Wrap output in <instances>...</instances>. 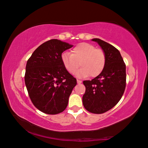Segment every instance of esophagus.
Listing matches in <instances>:
<instances>
[{
    "label": "esophagus",
    "instance_id": "34e87169",
    "mask_svg": "<svg viewBox=\"0 0 148 148\" xmlns=\"http://www.w3.org/2000/svg\"><path fill=\"white\" fill-rule=\"evenodd\" d=\"M77 83H78V84H81L82 83V80H79V79H77Z\"/></svg>",
    "mask_w": 148,
    "mask_h": 148
}]
</instances>
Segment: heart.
Masks as SVG:
<instances>
[{
    "mask_svg": "<svg viewBox=\"0 0 148 148\" xmlns=\"http://www.w3.org/2000/svg\"><path fill=\"white\" fill-rule=\"evenodd\" d=\"M61 61L64 69L71 74L76 72L79 78L90 75L94 78L101 73L106 63V55L102 49H95L93 45L82 43L72 50V53L64 52L61 55Z\"/></svg>",
    "mask_w": 148,
    "mask_h": 148,
    "instance_id": "obj_1",
    "label": "heart"
}]
</instances>
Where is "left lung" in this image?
<instances>
[{"label":"left lung","mask_w":148,"mask_h":148,"mask_svg":"<svg viewBox=\"0 0 148 148\" xmlns=\"http://www.w3.org/2000/svg\"><path fill=\"white\" fill-rule=\"evenodd\" d=\"M106 55V63L99 76L83 82L86 92L84 107L94 114H102L112 109L121 99L126 88V64L120 52L112 45L99 39H93Z\"/></svg>","instance_id":"obj_1"}]
</instances>
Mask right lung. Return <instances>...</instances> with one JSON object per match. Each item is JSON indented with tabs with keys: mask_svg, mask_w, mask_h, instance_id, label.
Masks as SVG:
<instances>
[{
	"mask_svg": "<svg viewBox=\"0 0 148 148\" xmlns=\"http://www.w3.org/2000/svg\"><path fill=\"white\" fill-rule=\"evenodd\" d=\"M72 45L51 39L37 47L27 60L25 84L32 103L48 114L64 111L76 79L64 69L61 55Z\"/></svg>",
	"mask_w": 148,
	"mask_h": 148,
	"instance_id": "obj_1",
	"label": "right lung"
}]
</instances>
